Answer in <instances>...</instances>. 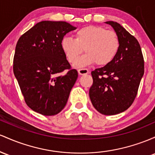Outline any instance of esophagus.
Segmentation results:
<instances>
[{"mask_svg": "<svg viewBox=\"0 0 155 155\" xmlns=\"http://www.w3.org/2000/svg\"><path fill=\"white\" fill-rule=\"evenodd\" d=\"M89 73V71L87 69H78V74L80 75H83V74H86Z\"/></svg>", "mask_w": 155, "mask_h": 155, "instance_id": "esophagus-1", "label": "esophagus"}]
</instances>
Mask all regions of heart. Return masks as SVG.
Instances as JSON below:
<instances>
[{"instance_id": "b5f03b06", "label": "heart", "mask_w": 155, "mask_h": 155, "mask_svg": "<svg viewBox=\"0 0 155 155\" xmlns=\"http://www.w3.org/2000/svg\"><path fill=\"white\" fill-rule=\"evenodd\" d=\"M119 46V36L115 31L97 25L81 28L74 33V39L64 36L61 41L62 51L67 60L72 64L75 62L74 66L77 67L94 62L97 65L109 64L115 58ZM83 47L87 53L78 59Z\"/></svg>"}]
</instances>
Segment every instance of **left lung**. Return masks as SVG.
I'll return each mask as SVG.
<instances>
[{
    "mask_svg": "<svg viewBox=\"0 0 155 155\" xmlns=\"http://www.w3.org/2000/svg\"><path fill=\"white\" fill-rule=\"evenodd\" d=\"M117 34L119 51L109 64L91 72L89 97L94 108L104 115L124 112L133 104L144 73V61L138 40L119 23L107 21Z\"/></svg>",
    "mask_w": 155,
    "mask_h": 155,
    "instance_id": "obj_1",
    "label": "left lung"
}]
</instances>
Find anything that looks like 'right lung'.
<instances>
[{"mask_svg": "<svg viewBox=\"0 0 155 155\" xmlns=\"http://www.w3.org/2000/svg\"><path fill=\"white\" fill-rule=\"evenodd\" d=\"M74 29L67 22L41 21L16 45L14 74L26 104L41 115L53 116L63 110L77 81V70L71 69L61 47L64 36Z\"/></svg>", "mask_w": 155, "mask_h": 155, "instance_id": "obj_1", "label": "right lung"}]
</instances>
